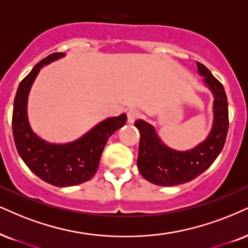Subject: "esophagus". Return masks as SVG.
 I'll return each mask as SVG.
<instances>
[{"mask_svg":"<svg viewBox=\"0 0 248 248\" xmlns=\"http://www.w3.org/2000/svg\"><path fill=\"white\" fill-rule=\"evenodd\" d=\"M139 117H140L139 110L131 109V110H129V112H127V122H129L130 124L134 123V122H136Z\"/></svg>","mask_w":248,"mask_h":248,"instance_id":"1","label":"esophagus"}]
</instances>
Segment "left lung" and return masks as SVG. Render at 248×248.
<instances>
[{
    "instance_id": "1",
    "label": "left lung",
    "mask_w": 248,
    "mask_h": 248,
    "mask_svg": "<svg viewBox=\"0 0 248 248\" xmlns=\"http://www.w3.org/2000/svg\"><path fill=\"white\" fill-rule=\"evenodd\" d=\"M197 65L214 95L213 126L204 141L189 151H175L162 142L153 125L142 119L134 123L140 131L138 169L143 178L155 185L175 186L194 179L212 166L225 143L229 111L224 87L203 64L197 62Z\"/></svg>"
}]
</instances>
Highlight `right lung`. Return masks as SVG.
I'll list each match as a JSON object with an SVG mask.
<instances>
[{"instance_id": "right-lung-1", "label": "right lung", "mask_w": 248, "mask_h": 248, "mask_svg": "<svg viewBox=\"0 0 248 248\" xmlns=\"http://www.w3.org/2000/svg\"><path fill=\"white\" fill-rule=\"evenodd\" d=\"M64 56V53H55L36 64L20 81L12 112V133L21 160L39 178L59 187L79 185L90 180L96 172L109 137L126 122L125 114L107 118L79 139L68 143L47 142L33 132L27 117L31 87L42 66Z\"/></svg>"}]
</instances>
